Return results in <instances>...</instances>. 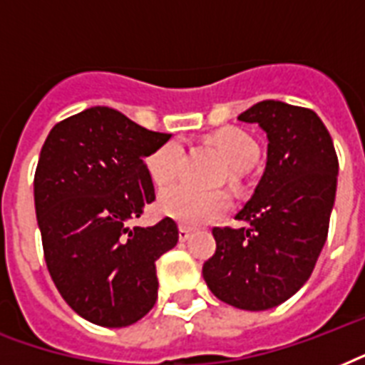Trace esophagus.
<instances>
[{"instance_id": "1", "label": "esophagus", "mask_w": 365, "mask_h": 365, "mask_svg": "<svg viewBox=\"0 0 365 365\" xmlns=\"http://www.w3.org/2000/svg\"><path fill=\"white\" fill-rule=\"evenodd\" d=\"M191 235H193V231H191V229L185 227V225H180V235H178V237H180V240H182V242H185V240L191 239Z\"/></svg>"}]
</instances>
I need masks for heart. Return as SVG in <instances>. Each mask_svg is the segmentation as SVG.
<instances>
[{
    "label": "heart",
    "mask_w": 365,
    "mask_h": 365,
    "mask_svg": "<svg viewBox=\"0 0 365 365\" xmlns=\"http://www.w3.org/2000/svg\"><path fill=\"white\" fill-rule=\"evenodd\" d=\"M210 142L225 157L227 165L235 172H246L254 166L259 157V145L254 138L239 128H227L214 134ZM183 163V145L178 140L163 143L145 159V168L157 185L172 182L180 174ZM231 200L225 193L217 191H197L185 183H176L163 189L159 195V212L163 216L172 217L187 227H199L212 223L229 210Z\"/></svg>",
    "instance_id": "b5f03b06"
}]
</instances>
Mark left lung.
Listing matches in <instances>:
<instances>
[{
    "label": "left lung",
    "instance_id": "left-lung-1",
    "mask_svg": "<svg viewBox=\"0 0 365 365\" xmlns=\"http://www.w3.org/2000/svg\"><path fill=\"white\" fill-rule=\"evenodd\" d=\"M267 134V165L237 214L250 227H216V254L202 265L217 299L267 311L309 280L328 237L339 163L328 128L312 110L263 100L239 115Z\"/></svg>",
    "mask_w": 365,
    "mask_h": 365
}]
</instances>
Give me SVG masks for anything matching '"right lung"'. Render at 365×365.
Instances as JSON below:
<instances>
[{
    "instance_id": "1",
    "label": "right lung",
    "mask_w": 365,
    "mask_h": 365,
    "mask_svg": "<svg viewBox=\"0 0 365 365\" xmlns=\"http://www.w3.org/2000/svg\"><path fill=\"white\" fill-rule=\"evenodd\" d=\"M170 136L94 106L43 143L34 200L47 269L66 303L96 326H130L157 301L155 261L178 244V225L130 222L155 200L143 159Z\"/></svg>"
}]
</instances>
